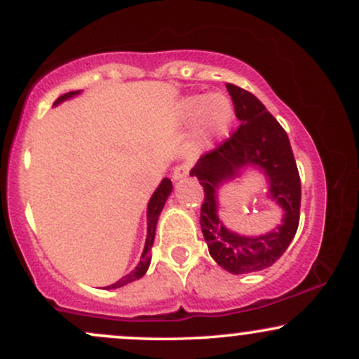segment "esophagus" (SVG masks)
Masks as SVG:
<instances>
[{
    "label": "esophagus",
    "mask_w": 359,
    "mask_h": 359,
    "mask_svg": "<svg viewBox=\"0 0 359 359\" xmlns=\"http://www.w3.org/2000/svg\"><path fill=\"white\" fill-rule=\"evenodd\" d=\"M185 177H189V165L182 163V165L175 167L174 174H172V179H174L177 182V180H182V179H185Z\"/></svg>",
    "instance_id": "obj_1"
}]
</instances>
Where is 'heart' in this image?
I'll list each match as a JSON object with an SVG mask.
<instances>
[{
    "instance_id": "obj_1",
    "label": "heart",
    "mask_w": 359,
    "mask_h": 359,
    "mask_svg": "<svg viewBox=\"0 0 359 359\" xmlns=\"http://www.w3.org/2000/svg\"><path fill=\"white\" fill-rule=\"evenodd\" d=\"M184 113L185 118L197 116V138L208 145L228 133L234 118L233 102L222 93L189 97L184 104Z\"/></svg>"
}]
</instances>
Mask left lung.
Wrapping results in <instances>:
<instances>
[{"label": "left lung", "instance_id": "1", "mask_svg": "<svg viewBox=\"0 0 359 359\" xmlns=\"http://www.w3.org/2000/svg\"><path fill=\"white\" fill-rule=\"evenodd\" d=\"M226 89L241 125L224 143L201 156L191 175L204 189L201 229L209 253L226 271L241 275L269 269L294 240L300 217V177L285 130L263 102L234 84H226ZM245 166H258L267 175L272 198L284 211L283 224L262 237L229 232L217 216V191Z\"/></svg>", "mask_w": 359, "mask_h": 359}]
</instances>
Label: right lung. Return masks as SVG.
Returning <instances> with one entry per match:
<instances>
[{
    "instance_id": "add662e5",
    "label": "right lung",
    "mask_w": 359,
    "mask_h": 359,
    "mask_svg": "<svg viewBox=\"0 0 359 359\" xmlns=\"http://www.w3.org/2000/svg\"><path fill=\"white\" fill-rule=\"evenodd\" d=\"M79 93H81V90H71V93H65L64 96H60L59 100L55 101V104H60L62 101L69 100V97H74L76 94H79ZM170 192H172L170 179H163L162 182H160L158 187H156L154 196H151L150 203H148V209H147V221H148L147 241H145V248H143V253H142V259H140L137 269L131 270L130 273L125 275V277L119 278L116 283H113V285H109L106 288H119V287L126 285V283H131V282H135V280L142 278L143 275L147 273L148 266H150V250H151V245H154V240H155L156 221H158L160 212H162L163 205H165V201H167V197L170 196Z\"/></svg>"
}]
</instances>
